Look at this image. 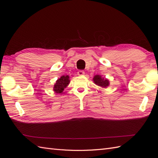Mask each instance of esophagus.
Masks as SVG:
<instances>
[{
  "label": "esophagus",
  "mask_w": 158,
  "mask_h": 158,
  "mask_svg": "<svg viewBox=\"0 0 158 158\" xmlns=\"http://www.w3.org/2000/svg\"><path fill=\"white\" fill-rule=\"evenodd\" d=\"M84 74H85V72H84L83 71H79L77 72V75L79 76H83V75H84Z\"/></svg>",
  "instance_id": "1"
}]
</instances>
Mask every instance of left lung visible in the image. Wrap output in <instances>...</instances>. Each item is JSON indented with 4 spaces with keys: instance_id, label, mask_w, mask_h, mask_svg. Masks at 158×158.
Returning a JSON list of instances; mask_svg holds the SVG:
<instances>
[{
    "instance_id": "8db88e82",
    "label": "left lung",
    "mask_w": 158,
    "mask_h": 158,
    "mask_svg": "<svg viewBox=\"0 0 158 158\" xmlns=\"http://www.w3.org/2000/svg\"><path fill=\"white\" fill-rule=\"evenodd\" d=\"M94 83L99 87L102 88H107L110 85V81L108 79L102 77L100 75H96L93 78Z\"/></svg>"
}]
</instances>
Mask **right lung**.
<instances>
[{
  "label": "right lung",
  "mask_w": 158,
  "mask_h": 158,
  "mask_svg": "<svg viewBox=\"0 0 158 158\" xmlns=\"http://www.w3.org/2000/svg\"><path fill=\"white\" fill-rule=\"evenodd\" d=\"M69 78H70V77L69 75H62L59 79H58L53 87L54 92L56 94H61L63 92L64 89L70 83L71 81Z\"/></svg>",
  "instance_id": "add662e5"
}]
</instances>
